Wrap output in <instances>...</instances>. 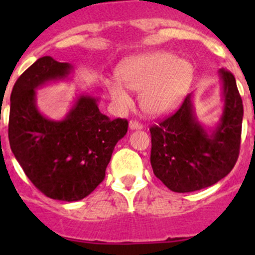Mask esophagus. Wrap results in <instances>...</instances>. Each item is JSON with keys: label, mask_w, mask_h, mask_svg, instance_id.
Here are the masks:
<instances>
[{"label": "esophagus", "mask_w": 255, "mask_h": 255, "mask_svg": "<svg viewBox=\"0 0 255 255\" xmlns=\"http://www.w3.org/2000/svg\"><path fill=\"white\" fill-rule=\"evenodd\" d=\"M129 128H130V130H141L143 129V125H141L140 123H138V121L131 120L129 123Z\"/></svg>", "instance_id": "34e87169"}]
</instances>
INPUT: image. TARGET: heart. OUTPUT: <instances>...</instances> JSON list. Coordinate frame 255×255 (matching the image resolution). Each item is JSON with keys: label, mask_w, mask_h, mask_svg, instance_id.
<instances>
[{"label": "heart", "mask_w": 255, "mask_h": 255, "mask_svg": "<svg viewBox=\"0 0 255 255\" xmlns=\"http://www.w3.org/2000/svg\"><path fill=\"white\" fill-rule=\"evenodd\" d=\"M116 79H106V87L120 110L132 106L129 89L140 93V105L150 115L172 110L185 96L193 79V67L166 52H153L121 62Z\"/></svg>", "instance_id": "1"}]
</instances>
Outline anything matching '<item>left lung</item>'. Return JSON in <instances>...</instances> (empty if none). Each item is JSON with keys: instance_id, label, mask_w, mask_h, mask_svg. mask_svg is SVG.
Masks as SVG:
<instances>
[{"instance_id": "8db88e82", "label": "left lung", "mask_w": 255, "mask_h": 255, "mask_svg": "<svg viewBox=\"0 0 255 255\" xmlns=\"http://www.w3.org/2000/svg\"><path fill=\"white\" fill-rule=\"evenodd\" d=\"M224 108L217 125L198 121L191 94L176 112L153 125L150 164L170 190L189 193L208 188L233 170L239 157L244 108L235 76L221 69Z\"/></svg>"}]
</instances>
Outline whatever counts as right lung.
<instances>
[{
  "label": "right lung",
  "instance_id": "add662e5",
  "mask_svg": "<svg viewBox=\"0 0 255 255\" xmlns=\"http://www.w3.org/2000/svg\"><path fill=\"white\" fill-rule=\"evenodd\" d=\"M74 67L51 56L35 61L20 75L10 97L8 140L28 179L46 197L76 202L103 181L128 121L101 114L98 97L80 94L62 120H51L37 107L35 91L66 79Z\"/></svg>",
  "mask_w": 255,
  "mask_h": 255
}]
</instances>
